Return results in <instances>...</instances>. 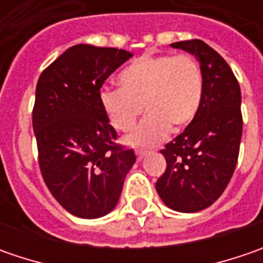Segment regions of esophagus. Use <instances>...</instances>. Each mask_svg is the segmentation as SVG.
<instances>
[{"label": "esophagus", "instance_id": "esophagus-1", "mask_svg": "<svg viewBox=\"0 0 263 263\" xmlns=\"http://www.w3.org/2000/svg\"><path fill=\"white\" fill-rule=\"evenodd\" d=\"M146 151H143V149H137L136 151V157H137V159H139V161H142V159H143V158L146 157Z\"/></svg>", "mask_w": 263, "mask_h": 263}]
</instances>
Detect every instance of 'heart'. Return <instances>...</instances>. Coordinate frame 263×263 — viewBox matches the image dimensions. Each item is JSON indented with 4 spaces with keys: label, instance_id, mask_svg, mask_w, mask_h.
<instances>
[{
    "label": "heart",
    "instance_id": "b5f03b06",
    "mask_svg": "<svg viewBox=\"0 0 263 263\" xmlns=\"http://www.w3.org/2000/svg\"><path fill=\"white\" fill-rule=\"evenodd\" d=\"M118 85L104 87L99 93L109 123L127 133L145 108L147 114L128 140L133 145H154L170 127L178 132L196 118L205 80L195 57L145 54L120 71Z\"/></svg>",
    "mask_w": 263,
    "mask_h": 263
}]
</instances>
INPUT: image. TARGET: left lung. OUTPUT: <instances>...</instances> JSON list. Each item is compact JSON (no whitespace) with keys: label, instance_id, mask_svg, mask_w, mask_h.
Returning <instances> with one entry per match:
<instances>
[{"label":"left lung","instance_id":"8db88e82","mask_svg":"<svg viewBox=\"0 0 263 263\" xmlns=\"http://www.w3.org/2000/svg\"><path fill=\"white\" fill-rule=\"evenodd\" d=\"M196 55L203 73V99L196 118L161 149L167 161L157 192L168 208L197 212L222 195L236 170L243 133L241 92L233 70L200 39L171 44Z\"/></svg>","mask_w":263,"mask_h":263}]
</instances>
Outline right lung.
Masks as SVG:
<instances>
[{"mask_svg":"<svg viewBox=\"0 0 263 263\" xmlns=\"http://www.w3.org/2000/svg\"><path fill=\"white\" fill-rule=\"evenodd\" d=\"M132 52L74 45L46 67L36 85L32 123L46 187L79 218H99L116 208L136 162L117 143L99 101L101 87Z\"/></svg>","mask_w":263,"mask_h":263,"instance_id":"add662e5","label":"right lung"}]
</instances>
